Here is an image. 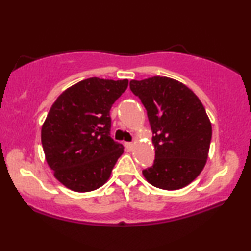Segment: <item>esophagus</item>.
<instances>
[{"instance_id": "obj_1", "label": "esophagus", "mask_w": 251, "mask_h": 251, "mask_svg": "<svg viewBox=\"0 0 251 251\" xmlns=\"http://www.w3.org/2000/svg\"><path fill=\"white\" fill-rule=\"evenodd\" d=\"M125 146H126V149L128 150V151H131L133 149V144L130 143V142H126L125 143Z\"/></svg>"}]
</instances>
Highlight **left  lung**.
Returning a JSON list of instances; mask_svg holds the SVG:
<instances>
[{"mask_svg":"<svg viewBox=\"0 0 251 251\" xmlns=\"http://www.w3.org/2000/svg\"><path fill=\"white\" fill-rule=\"evenodd\" d=\"M130 89L146 108L155 147V160L143 170L144 177L162 190L185 187L208 159L212 130L203 105L191 89L169 77L132 80Z\"/></svg>","mask_w":251,"mask_h":251,"instance_id":"obj_1","label":"left lung"}]
</instances>
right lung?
<instances>
[{"mask_svg":"<svg viewBox=\"0 0 251 251\" xmlns=\"http://www.w3.org/2000/svg\"><path fill=\"white\" fill-rule=\"evenodd\" d=\"M128 80L90 77L65 90L51 106L41 131L54 177L75 192H90L111 176L123 145L111 137V108Z\"/></svg>","mask_w":251,"mask_h":251,"instance_id":"1","label":"right lung"}]
</instances>
